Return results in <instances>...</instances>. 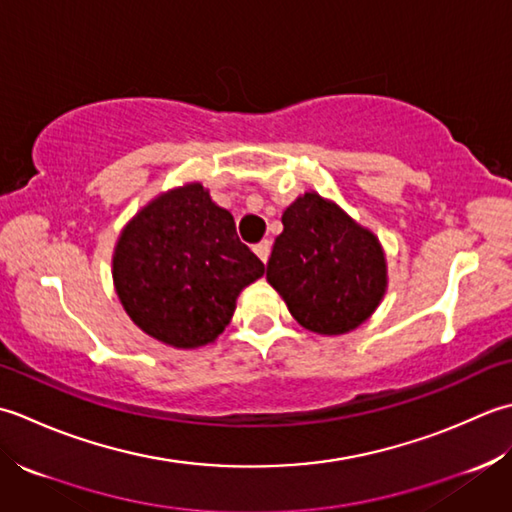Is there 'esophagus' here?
<instances>
[{
    "mask_svg": "<svg viewBox=\"0 0 512 512\" xmlns=\"http://www.w3.org/2000/svg\"><path fill=\"white\" fill-rule=\"evenodd\" d=\"M254 252H256V256L263 260V263H267V258H269V252H271V241H260L258 245H254Z\"/></svg>",
    "mask_w": 512,
    "mask_h": 512,
    "instance_id": "esophagus-1",
    "label": "esophagus"
}]
</instances>
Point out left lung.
I'll return each instance as SVG.
<instances>
[{"mask_svg":"<svg viewBox=\"0 0 512 512\" xmlns=\"http://www.w3.org/2000/svg\"><path fill=\"white\" fill-rule=\"evenodd\" d=\"M267 280L302 327L340 336L378 309L387 291V258L367 227L318 192H305L283 212Z\"/></svg>","mask_w":512,"mask_h":512,"instance_id":"left-lung-1","label":"left lung"}]
</instances>
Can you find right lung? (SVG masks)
Returning <instances> with one entry per match:
<instances>
[{"label": "right lung", "mask_w": 512, "mask_h": 512, "mask_svg": "<svg viewBox=\"0 0 512 512\" xmlns=\"http://www.w3.org/2000/svg\"><path fill=\"white\" fill-rule=\"evenodd\" d=\"M263 274L260 258L238 241L234 216L201 183L152 198L123 227L112 256L125 314L174 349L214 342L238 294Z\"/></svg>", "instance_id": "obj_1"}]
</instances>
